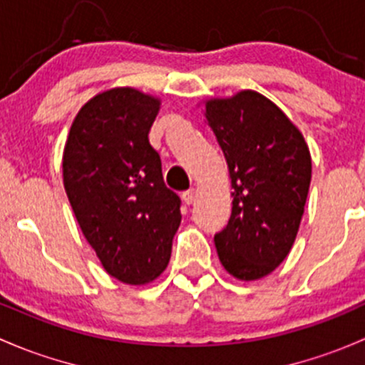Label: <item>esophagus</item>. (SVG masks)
Listing matches in <instances>:
<instances>
[{
	"instance_id": "34e87169",
	"label": "esophagus",
	"mask_w": 365,
	"mask_h": 365,
	"mask_svg": "<svg viewBox=\"0 0 365 365\" xmlns=\"http://www.w3.org/2000/svg\"><path fill=\"white\" fill-rule=\"evenodd\" d=\"M182 199H183V202H185V205H192V202L195 201V190L194 189L185 190V192L182 194Z\"/></svg>"
}]
</instances>
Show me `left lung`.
<instances>
[{"instance_id": "left-lung-1", "label": "left lung", "mask_w": 365, "mask_h": 365, "mask_svg": "<svg viewBox=\"0 0 365 365\" xmlns=\"http://www.w3.org/2000/svg\"><path fill=\"white\" fill-rule=\"evenodd\" d=\"M205 117L232 187L229 224L215 234L218 259L241 282L260 279L297 236L312 182L309 148L294 122L255 91L208 99Z\"/></svg>"}]
</instances>
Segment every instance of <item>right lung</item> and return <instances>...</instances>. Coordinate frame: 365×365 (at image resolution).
Instances as JSON below:
<instances>
[{
  "instance_id": "add662e5",
  "label": "right lung",
  "mask_w": 365,
  "mask_h": 365,
  "mask_svg": "<svg viewBox=\"0 0 365 365\" xmlns=\"http://www.w3.org/2000/svg\"><path fill=\"white\" fill-rule=\"evenodd\" d=\"M160 99L115 87L89 99L73 120L63 182L76 222L105 271L128 285L159 278L182 222L180 197L163 180L148 141Z\"/></svg>"
}]
</instances>
